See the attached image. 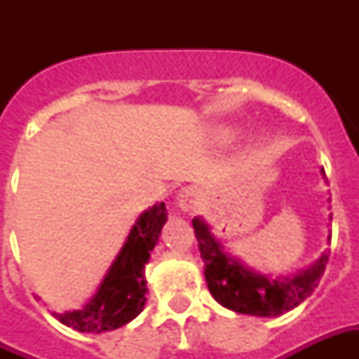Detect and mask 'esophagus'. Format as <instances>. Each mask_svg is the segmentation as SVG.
Returning a JSON list of instances; mask_svg holds the SVG:
<instances>
[{
  "label": "esophagus",
  "mask_w": 359,
  "mask_h": 359,
  "mask_svg": "<svg viewBox=\"0 0 359 359\" xmlns=\"http://www.w3.org/2000/svg\"><path fill=\"white\" fill-rule=\"evenodd\" d=\"M177 200H179L180 210L190 211L196 203H198V200H200V192H198V188L187 187L180 190L179 196H177Z\"/></svg>",
  "instance_id": "obj_1"
}]
</instances>
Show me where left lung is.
I'll list each match as a JSON object with an SVG mask.
<instances>
[{
	"mask_svg": "<svg viewBox=\"0 0 359 359\" xmlns=\"http://www.w3.org/2000/svg\"><path fill=\"white\" fill-rule=\"evenodd\" d=\"M192 225L205 265L203 275L211 296L221 306L244 316H280L300 306L316 290L319 278L323 275L325 264L329 262V254H323L309 269L300 271L294 277L273 278L250 269L241 259L231 256L223 248V244L213 236L203 219L194 217Z\"/></svg>",
	"mask_w": 359,
	"mask_h": 359,
	"instance_id": "8db88e82",
	"label": "left lung"
}]
</instances>
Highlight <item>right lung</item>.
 <instances>
[{
  "label": "right lung",
  "mask_w": 359,
  "mask_h": 359,
  "mask_svg": "<svg viewBox=\"0 0 359 359\" xmlns=\"http://www.w3.org/2000/svg\"><path fill=\"white\" fill-rule=\"evenodd\" d=\"M167 221L165 203H156L136 219L123 248L105 273L95 294L82 309L53 313L81 332H105L123 327L146 306V264Z\"/></svg>",
  "instance_id": "1"
}]
</instances>
